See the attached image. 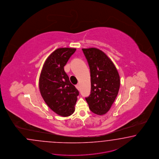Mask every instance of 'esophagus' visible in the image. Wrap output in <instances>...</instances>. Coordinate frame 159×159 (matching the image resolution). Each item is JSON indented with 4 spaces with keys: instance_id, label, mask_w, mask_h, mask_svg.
Wrapping results in <instances>:
<instances>
[{
    "instance_id": "34e87169",
    "label": "esophagus",
    "mask_w": 159,
    "mask_h": 159,
    "mask_svg": "<svg viewBox=\"0 0 159 159\" xmlns=\"http://www.w3.org/2000/svg\"><path fill=\"white\" fill-rule=\"evenodd\" d=\"M75 87L77 88V89L80 90V84H77V85H75Z\"/></svg>"
}]
</instances>
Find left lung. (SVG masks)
Masks as SVG:
<instances>
[{
	"label": "left lung",
	"instance_id": "obj_1",
	"mask_svg": "<svg viewBox=\"0 0 159 159\" xmlns=\"http://www.w3.org/2000/svg\"><path fill=\"white\" fill-rule=\"evenodd\" d=\"M91 74V94L85 99L92 112L104 115L118 95L120 77L112 61L103 51L96 48H82Z\"/></svg>",
	"mask_w": 159,
	"mask_h": 159
}]
</instances>
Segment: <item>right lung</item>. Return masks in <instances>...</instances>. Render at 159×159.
<instances>
[{"mask_svg":"<svg viewBox=\"0 0 159 159\" xmlns=\"http://www.w3.org/2000/svg\"><path fill=\"white\" fill-rule=\"evenodd\" d=\"M76 51L60 48L47 58L39 79V88L45 102L57 114L68 116L75 111L79 91L70 81L64 67Z\"/></svg>","mask_w":159,"mask_h":159,"instance_id":"add662e5","label":"right lung"}]
</instances>
